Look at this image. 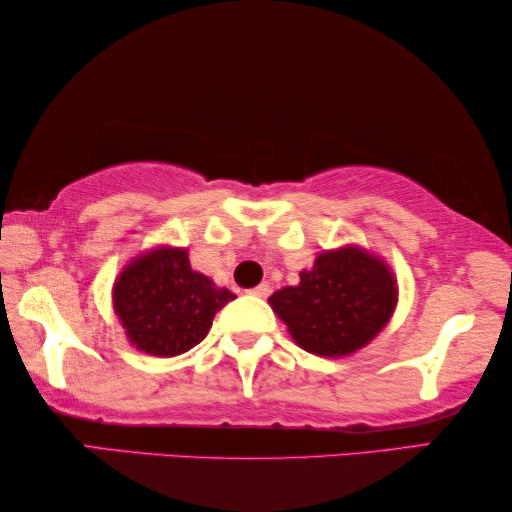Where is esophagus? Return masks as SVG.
Returning <instances> with one entry per match:
<instances>
[{"label": "esophagus", "instance_id": "1", "mask_svg": "<svg viewBox=\"0 0 512 512\" xmlns=\"http://www.w3.org/2000/svg\"><path fill=\"white\" fill-rule=\"evenodd\" d=\"M249 293H251V296H256V298H268L270 296V284H265V282L258 284Z\"/></svg>", "mask_w": 512, "mask_h": 512}]
</instances>
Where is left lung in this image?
Returning a JSON list of instances; mask_svg holds the SVG:
<instances>
[{"mask_svg": "<svg viewBox=\"0 0 512 512\" xmlns=\"http://www.w3.org/2000/svg\"><path fill=\"white\" fill-rule=\"evenodd\" d=\"M272 310L300 347L319 356H347L387 326L396 307V279L366 251H324L298 286L270 296Z\"/></svg>", "mask_w": 512, "mask_h": 512, "instance_id": "8db88e82", "label": "left lung"}]
</instances>
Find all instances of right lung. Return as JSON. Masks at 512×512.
Listing matches in <instances>:
<instances>
[{
  "mask_svg": "<svg viewBox=\"0 0 512 512\" xmlns=\"http://www.w3.org/2000/svg\"><path fill=\"white\" fill-rule=\"evenodd\" d=\"M230 300L235 293L191 268L186 249L139 256L114 284V310L125 333L151 356H177L198 345Z\"/></svg>",
  "mask_w": 512,
  "mask_h": 512,
  "instance_id": "obj_1",
  "label": "right lung"
}]
</instances>
